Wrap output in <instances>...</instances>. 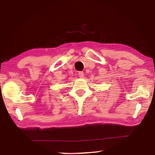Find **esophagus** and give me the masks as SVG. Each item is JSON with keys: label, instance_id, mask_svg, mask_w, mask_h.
Wrapping results in <instances>:
<instances>
[{"label": "esophagus", "instance_id": "esophagus-1", "mask_svg": "<svg viewBox=\"0 0 155 155\" xmlns=\"http://www.w3.org/2000/svg\"><path fill=\"white\" fill-rule=\"evenodd\" d=\"M78 75H79L80 78H82L84 77V73L82 71H80L79 73H78Z\"/></svg>", "mask_w": 155, "mask_h": 155}]
</instances>
